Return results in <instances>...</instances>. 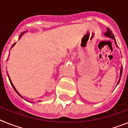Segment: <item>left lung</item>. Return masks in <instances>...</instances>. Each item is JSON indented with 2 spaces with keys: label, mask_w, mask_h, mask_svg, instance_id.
<instances>
[{
  "label": "left lung",
  "mask_w": 128,
  "mask_h": 128,
  "mask_svg": "<svg viewBox=\"0 0 128 128\" xmlns=\"http://www.w3.org/2000/svg\"><path fill=\"white\" fill-rule=\"evenodd\" d=\"M104 35H105V36H106V37L109 38H111V39L114 40V44H115L116 48H118L117 43L115 40V38H114V36L113 34H112V31L110 30L109 28H107V31H106V32L104 33ZM122 66H121L120 72V77H119V79L118 80V82H117V85H118V84L119 82H120V77H121V76H122Z\"/></svg>",
  "instance_id": "8db88e82"
}]
</instances>
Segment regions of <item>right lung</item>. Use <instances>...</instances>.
<instances>
[{
    "mask_svg": "<svg viewBox=\"0 0 128 128\" xmlns=\"http://www.w3.org/2000/svg\"><path fill=\"white\" fill-rule=\"evenodd\" d=\"M26 32H27V30H26V31H24V32H22V33H21V34H20V36H19V39H21V38L22 37V35H23V34H25ZM16 44V43H14V44H13V45H12V47H11V49H12V48H13V47H14V46H15V44ZM7 73H8V72H7ZM8 78H9L10 82V83H11L12 86V87L14 88V90L16 91V93H17V94H18V95H19V96H20V97H21V98H23V97H22V96L21 95V94H19V92H18V91L17 90V89H16V88H15L14 85V84H13V83H12V82L11 79H10V76H9V74H8ZM23 99H24V100H25L26 101H27V100H26V99H24V98H23ZM27 102H30V101H27ZM38 102H40V101H38ZM40 102H42V101H40ZM33 103H34V102H33Z\"/></svg>",
    "mask_w": 128,
    "mask_h": 128,
    "instance_id": "obj_1",
    "label": "right lung"
}]
</instances>
